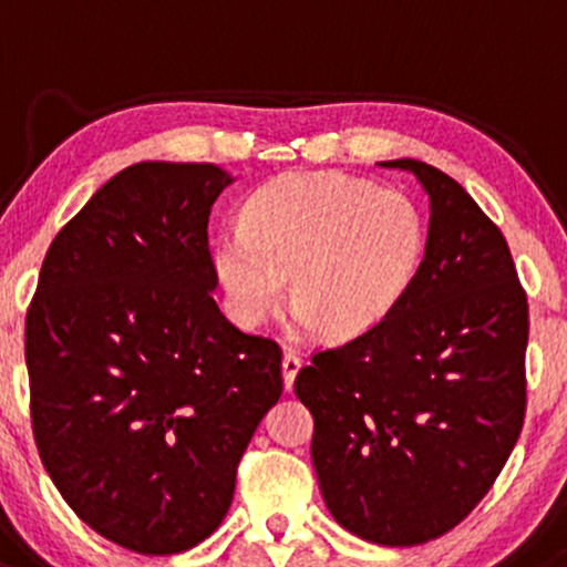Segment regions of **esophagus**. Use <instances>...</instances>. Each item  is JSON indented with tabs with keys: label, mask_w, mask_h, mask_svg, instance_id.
I'll use <instances>...</instances> for the list:
<instances>
[{
	"label": "esophagus",
	"mask_w": 567,
	"mask_h": 567,
	"mask_svg": "<svg viewBox=\"0 0 567 567\" xmlns=\"http://www.w3.org/2000/svg\"><path fill=\"white\" fill-rule=\"evenodd\" d=\"M300 367H302L300 355H297V353H284L281 372H284V388H286V391H291V388H295V378H297V372H300Z\"/></svg>",
	"instance_id": "34e87169"
}]
</instances>
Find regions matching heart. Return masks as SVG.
<instances>
[{"instance_id":"obj_1","label":"heart","mask_w":567,"mask_h":567,"mask_svg":"<svg viewBox=\"0 0 567 567\" xmlns=\"http://www.w3.org/2000/svg\"><path fill=\"white\" fill-rule=\"evenodd\" d=\"M429 227L417 203L346 174H284L246 200L240 227L214 235L227 313L254 329L289 297L329 340L372 332L421 272Z\"/></svg>"}]
</instances>
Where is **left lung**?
I'll use <instances>...</instances> for the list:
<instances>
[{
    "label": "left lung",
    "mask_w": 567,
    "mask_h": 567,
    "mask_svg": "<svg viewBox=\"0 0 567 567\" xmlns=\"http://www.w3.org/2000/svg\"><path fill=\"white\" fill-rule=\"evenodd\" d=\"M431 200L415 284L372 332L313 353L295 393L313 415V466L353 536L417 546L493 487L525 421L527 297L512 251L472 195L421 161Z\"/></svg>",
    "instance_id": "8db88e82"
}]
</instances>
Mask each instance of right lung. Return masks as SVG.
Listing matches in <instances>:
<instances>
[{
    "instance_id": "1",
    "label": "right lung",
    "mask_w": 567,
    "mask_h": 567,
    "mask_svg": "<svg viewBox=\"0 0 567 567\" xmlns=\"http://www.w3.org/2000/svg\"><path fill=\"white\" fill-rule=\"evenodd\" d=\"M233 176L136 163L44 254L27 313L37 447L74 514L138 555H179L233 504L281 399V348L216 308L208 214Z\"/></svg>"
}]
</instances>
